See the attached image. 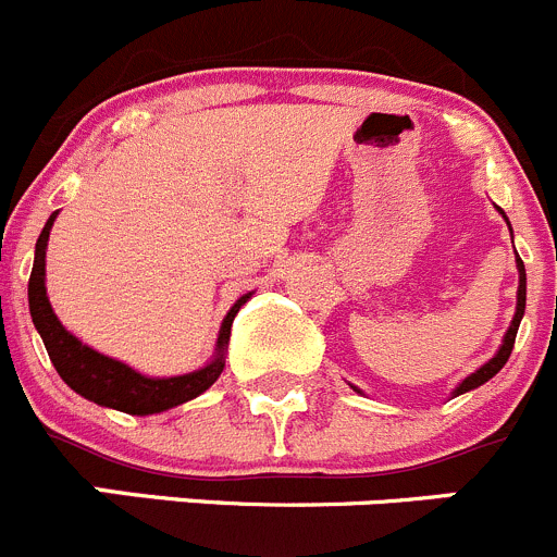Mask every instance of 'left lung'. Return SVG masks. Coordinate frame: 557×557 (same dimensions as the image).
I'll return each mask as SVG.
<instances>
[{"mask_svg":"<svg viewBox=\"0 0 557 557\" xmlns=\"http://www.w3.org/2000/svg\"><path fill=\"white\" fill-rule=\"evenodd\" d=\"M497 213H500L503 219H506V213H503L500 208H497ZM506 224H508V219H506ZM508 230H511V224H508ZM517 273H520V287H517V311H513L511 325H508L506 336H503V344H500V347H497V352L492 355V358L484 363V367H479L473 374H468V377H465L462 383H459L457 388L451 391V396L468 394V391L479 388V385H484L486 380H492L497 372H500L503 367H506L508 355H511V349H513V338H517V331H520L522 314H525V289H528V282H525V264H522L520 257H517ZM352 388H355V385H352ZM355 391L361 394V388H355Z\"/></svg>","mask_w":557,"mask_h":557,"instance_id":"left-lung-1","label":"left lung"}]
</instances>
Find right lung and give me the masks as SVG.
Here are the masks:
<instances>
[{
	"instance_id": "add662e5",
	"label": "right lung",
	"mask_w": 557,
	"mask_h": 557,
	"mask_svg": "<svg viewBox=\"0 0 557 557\" xmlns=\"http://www.w3.org/2000/svg\"><path fill=\"white\" fill-rule=\"evenodd\" d=\"M57 215H60V210L49 215L44 232L37 237L35 264H32L29 275V314L37 333L44 338L46 352H49L57 374L84 399L100 407H111V410L128 412V416H152V412L172 410V407L205 394L224 372L232 322L253 293L240 295L235 306L226 311L219 327V338H215L213 358L202 369L177 374V377H147V374L131 369L128 363L109 358V355L84 344L78 336H73L51 309L49 295H46V248H49V235Z\"/></svg>"
}]
</instances>
